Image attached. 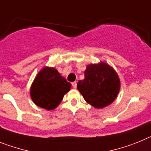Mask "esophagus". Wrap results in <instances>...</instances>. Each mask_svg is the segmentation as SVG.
<instances>
[{"label":"esophagus","instance_id":"1","mask_svg":"<svg viewBox=\"0 0 151 151\" xmlns=\"http://www.w3.org/2000/svg\"><path fill=\"white\" fill-rule=\"evenodd\" d=\"M71 84H72V86H73V88L75 89L76 87H77V82H76V81H74V82H72Z\"/></svg>","mask_w":151,"mask_h":151}]
</instances>
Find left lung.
Masks as SVG:
<instances>
[{
	"label": "left lung",
	"mask_w": 151,
	"mask_h": 151,
	"mask_svg": "<svg viewBox=\"0 0 151 151\" xmlns=\"http://www.w3.org/2000/svg\"><path fill=\"white\" fill-rule=\"evenodd\" d=\"M84 76V80L78 81L77 87L89 104L102 109L115 100L120 89V81L109 65L103 62L88 65Z\"/></svg>",
	"instance_id": "left-lung-1"
}]
</instances>
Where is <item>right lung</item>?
Instances as JSON below:
<instances>
[{"label":"right lung","instance_id":"right-lung-1","mask_svg":"<svg viewBox=\"0 0 151 151\" xmlns=\"http://www.w3.org/2000/svg\"><path fill=\"white\" fill-rule=\"evenodd\" d=\"M71 87L56 69L45 68L34 81L30 95L35 104L47 110L55 109Z\"/></svg>","mask_w":151,"mask_h":151}]
</instances>
